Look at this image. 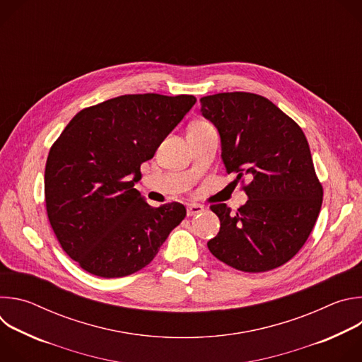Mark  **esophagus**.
Listing matches in <instances>:
<instances>
[{
    "instance_id": "esophagus-1",
    "label": "esophagus",
    "mask_w": 362,
    "mask_h": 362,
    "mask_svg": "<svg viewBox=\"0 0 362 362\" xmlns=\"http://www.w3.org/2000/svg\"><path fill=\"white\" fill-rule=\"evenodd\" d=\"M204 211V208L202 204H187V208H186V214H187V216H194V215H199V214H202Z\"/></svg>"
}]
</instances>
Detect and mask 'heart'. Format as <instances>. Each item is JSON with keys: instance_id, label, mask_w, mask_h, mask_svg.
<instances>
[{"instance_id": "heart-1", "label": "heart", "mask_w": 362, "mask_h": 362, "mask_svg": "<svg viewBox=\"0 0 362 362\" xmlns=\"http://www.w3.org/2000/svg\"><path fill=\"white\" fill-rule=\"evenodd\" d=\"M206 127H212V124L204 122V120H199V122H194L193 124H190L189 130H199V129H206Z\"/></svg>"}]
</instances>
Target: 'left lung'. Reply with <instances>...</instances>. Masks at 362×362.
<instances>
[{
	"label": "left lung",
	"mask_w": 362,
	"mask_h": 362,
	"mask_svg": "<svg viewBox=\"0 0 362 362\" xmlns=\"http://www.w3.org/2000/svg\"><path fill=\"white\" fill-rule=\"evenodd\" d=\"M200 106L219 130L226 173L249 197L236 214L225 203L211 206L221 230L209 250L243 272L286 264L311 235L324 194L302 129L259 94L219 93L202 97Z\"/></svg>",
	"instance_id": "obj_1"
}]
</instances>
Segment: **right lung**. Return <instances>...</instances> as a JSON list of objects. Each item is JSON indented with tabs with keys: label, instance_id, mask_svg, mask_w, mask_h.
<instances>
[{
	"label": "right lung",
	"instance_id": "obj_1",
	"mask_svg": "<svg viewBox=\"0 0 362 362\" xmlns=\"http://www.w3.org/2000/svg\"><path fill=\"white\" fill-rule=\"evenodd\" d=\"M189 94H126L78 112L48 153L45 209L63 250L101 278L153 261L185 219L180 203L151 208L134 183L140 165L193 107Z\"/></svg>",
	"mask_w": 362,
	"mask_h": 362
}]
</instances>
